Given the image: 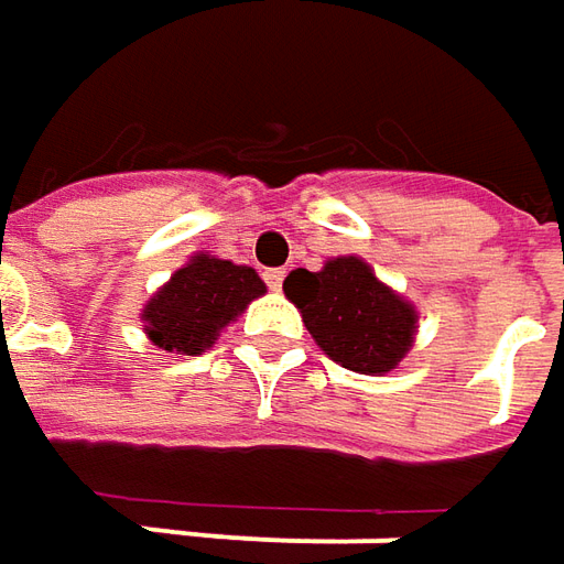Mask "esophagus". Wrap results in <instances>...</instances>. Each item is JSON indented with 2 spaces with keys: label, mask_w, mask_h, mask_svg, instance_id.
Returning <instances> with one entry per match:
<instances>
[{
  "label": "esophagus",
  "mask_w": 564,
  "mask_h": 564,
  "mask_svg": "<svg viewBox=\"0 0 564 564\" xmlns=\"http://www.w3.org/2000/svg\"><path fill=\"white\" fill-rule=\"evenodd\" d=\"M263 279H267V285H270L272 292H279L282 289V279H285V270H267Z\"/></svg>",
  "instance_id": "obj_1"
}]
</instances>
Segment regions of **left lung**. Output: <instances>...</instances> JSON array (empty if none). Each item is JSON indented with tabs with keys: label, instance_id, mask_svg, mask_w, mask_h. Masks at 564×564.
<instances>
[{
	"label": "left lung",
	"instance_id": "8db88e82",
	"mask_svg": "<svg viewBox=\"0 0 564 564\" xmlns=\"http://www.w3.org/2000/svg\"><path fill=\"white\" fill-rule=\"evenodd\" d=\"M282 289L316 345L345 370L382 377L414 345V304L382 285L360 257H333L319 272H289Z\"/></svg>",
	"mask_w": 564,
	"mask_h": 564
}]
</instances>
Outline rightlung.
<instances>
[{"label":"right lung","instance_id":"add662e5","mask_svg":"<svg viewBox=\"0 0 564 564\" xmlns=\"http://www.w3.org/2000/svg\"><path fill=\"white\" fill-rule=\"evenodd\" d=\"M263 292V279L250 267L197 253L147 301L143 329L156 348L194 358L213 348L219 329Z\"/></svg>","mask_w":564,"mask_h":564}]
</instances>
